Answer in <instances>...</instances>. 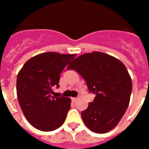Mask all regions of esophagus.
<instances>
[{
    "label": "esophagus",
    "instance_id": "esophagus-1",
    "mask_svg": "<svg viewBox=\"0 0 149 149\" xmlns=\"http://www.w3.org/2000/svg\"><path fill=\"white\" fill-rule=\"evenodd\" d=\"M77 100V98H72V101H73V102H74V101H76Z\"/></svg>",
    "mask_w": 149,
    "mask_h": 149
}]
</instances>
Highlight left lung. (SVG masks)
Returning a JSON list of instances; mask_svg holds the SVG:
<instances>
[{"mask_svg":"<svg viewBox=\"0 0 149 149\" xmlns=\"http://www.w3.org/2000/svg\"><path fill=\"white\" fill-rule=\"evenodd\" d=\"M67 68L77 71L95 94L81 117L86 127L104 134L118 125L130 102L132 81L125 65L117 58L94 51L79 56Z\"/></svg>","mask_w":149,"mask_h":149,"instance_id":"1","label":"left lung"}]
</instances>
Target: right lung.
<instances>
[{
	"instance_id": "obj_1",
	"label": "right lung",
	"mask_w": 149,
	"mask_h": 149,
	"mask_svg": "<svg viewBox=\"0 0 149 149\" xmlns=\"http://www.w3.org/2000/svg\"><path fill=\"white\" fill-rule=\"evenodd\" d=\"M76 54L56 52L40 54L27 60L18 74L17 97L24 115L35 128L54 131L64 123L71 99L51 96L58 88L60 73Z\"/></svg>"
}]
</instances>
